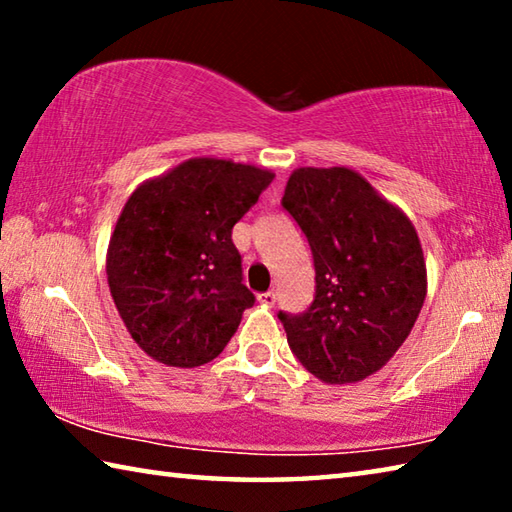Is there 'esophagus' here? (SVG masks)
I'll use <instances>...</instances> for the list:
<instances>
[{"label": "esophagus", "instance_id": "esophagus-1", "mask_svg": "<svg viewBox=\"0 0 512 512\" xmlns=\"http://www.w3.org/2000/svg\"><path fill=\"white\" fill-rule=\"evenodd\" d=\"M257 300H259V302H262V305H264V307H273V305H275V300H277V296H275V293H273V291H264V293H259V296H257Z\"/></svg>", "mask_w": 512, "mask_h": 512}]
</instances>
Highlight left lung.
<instances>
[{
    "label": "left lung",
    "instance_id": "8db88e82",
    "mask_svg": "<svg viewBox=\"0 0 512 512\" xmlns=\"http://www.w3.org/2000/svg\"><path fill=\"white\" fill-rule=\"evenodd\" d=\"M282 205L314 253L316 298L280 314L296 359L325 384L375 375L409 339L427 298L413 223L350 167L291 171Z\"/></svg>",
    "mask_w": 512,
    "mask_h": 512
}]
</instances>
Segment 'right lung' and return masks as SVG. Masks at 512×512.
I'll return each instance as SVG.
<instances>
[{
  "label": "right lung",
  "mask_w": 512,
  "mask_h": 512,
  "mask_svg": "<svg viewBox=\"0 0 512 512\" xmlns=\"http://www.w3.org/2000/svg\"><path fill=\"white\" fill-rule=\"evenodd\" d=\"M275 173L223 158H189L144 180L110 235V296L142 352L164 366L219 357L253 307L232 228Z\"/></svg>",
  "instance_id": "obj_1"
}]
</instances>
